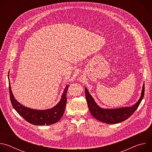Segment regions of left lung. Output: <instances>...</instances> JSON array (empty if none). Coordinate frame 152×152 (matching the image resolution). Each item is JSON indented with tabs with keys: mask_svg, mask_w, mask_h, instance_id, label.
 Instances as JSON below:
<instances>
[{
	"mask_svg": "<svg viewBox=\"0 0 152 152\" xmlns=\"http://www.w3.org/2000/svg\"><path fill=\"white\" fill-rule=\"evenodd\" d=\"M85 93L90 112L96 120L107 124H117L129 118L136 111L144 95V83L139 100L130 107H123L117 109H104L97 105L86 88L85 89Z\"/></svg>",
	"mask_w": 152,
	"mask_h": 152,
	"instance_id": "8db88e82",
	"label": "left lung"
}]
</instances>
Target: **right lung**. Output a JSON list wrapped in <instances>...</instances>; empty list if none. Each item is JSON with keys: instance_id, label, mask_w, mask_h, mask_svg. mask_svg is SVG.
I'll return each instance as SVG.
<instances>
[{"instance_id": "obj_1", "label": "right lung", "mask_w": 152, "mask_h": 152, "mask_svg": "<svg viewBox=\"0 0 152 152\" xmlns=\"http://www.w3.org/2000/svg\"><path fill=\"white\" fill-rule=\"evenodd\" d=\"M9 91L11 104L18 114L25 120L32 124L38 126H45L54 124L58 122L62 117L67 103V92L69 85L65 88L61 100L54 107L49 110H37L31 109L23 106L18 102L14 98L11 91L9 79Z\"/></svg>"}]
</instances>
